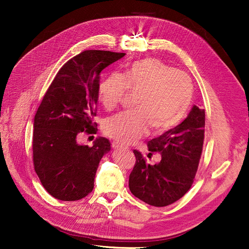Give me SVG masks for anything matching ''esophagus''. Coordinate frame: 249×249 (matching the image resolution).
I'll use <instances>...</instances> for the list:
<instances>
[{"label": "esophagus", "mask_w": 249, "mask_h": 249, "mask_svg": "<svg viewBox=\"0 0 249 249\" xmlns=\"http://www.w3.org/2000/svg\"><path fill=\"white\" fill-rule=\"evenodd\" d=\"M112 147L114 148V149H121V148H124V146L122 145V144H120V143H118V142H112Z\"/></svg>", "instance_id": "34e87169"}]
</instances>
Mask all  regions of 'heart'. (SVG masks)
Instances as JSON below:
<instances>
[{
    "mask_svg": "<svg viewBox=\"0 0 249 249\" xmlns=\"http://www.w3.org/2000/svg\"><path fill=\"white\" fill-rule=\"evenodd\" d=\"M128 93L135 94L133 111L105 120L104 132L123 144L144 136L148 128L155 134L176 127L187 114L193 99L191 78L159 58L146 57L128 64L120 74L101 81L98 97L102 106L112 111Z\"/></svg>",
    "mask_w": 249,
    "mask_h": 249,
    "instance_id": "heart-1",
    "label": "heart"
}]
</instances>
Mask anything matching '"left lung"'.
Segmentation results:
<instances>
[{
	"label": "left lung",
	"instance_id": "left-lung-1",
	"mask_svg": "<svg viewBox=\"0 0 249 249\" xmlns=\"http://www.w3.org/2000/svg\"><path fill=\"white\" fill-rule=\"evenodd\" d=\"M205 110L194 106L180 124L147 143L148 155L161 154L154 165L146 163L138 150L129 176V189L136 198L154 207L179 200L192 187L203 150Z\"/></svg>",
	"mask_w": 249,
	"mask_h": 249
}]
</instances>
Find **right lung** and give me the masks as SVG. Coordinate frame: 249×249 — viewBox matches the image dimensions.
Wrapping results in <instances>:
<instances>
[{
	"label": "right lung",
	"instance_id": "1",
	"mask_svg": "<svg viewBox=\"0 0 249 249\" xmlns=\"http://www.w3.org/2000/svg\"><path fill=\"white\" fill-rule=\"evenodd\" d=\"M125 53L85 50L59 70L34 117L33 164L44 189L60 201H77L94 189L100 160L111 149L99 137L89 147L82 133L96 134L100 73Z\"/></svg>",
	"mask_w": 249,
	"mask_h": 249
}]
</instances>
